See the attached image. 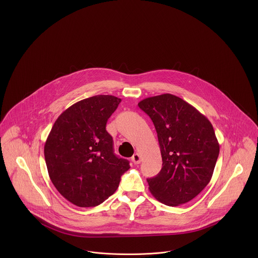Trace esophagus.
Listing matches in <instances>:
<instances>
[{
    "mask_svg": "<svg viewBox=\"0 0 258 258\" xmlns=\"http://www.w3.org/2000/svg\"><path fill=\"white\" fill-rule=\"evenodd\" d=\"M132 160H133V162L135 163V164H139L140 163V161H141V157H140V155L139 154H135L134 156H133V158H132Z\"/></svg>",
    "mask_w": 258,
    "mask_h": 258,
    "instance_id": "34e87169",
    "label": "esophagus"
}]
</instances>
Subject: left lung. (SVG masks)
<instances>
[{"mask_svg": "<svg viewBox=\"0 0 258 258\" xmlns=\"http://www.w3.org/2000/svg\"><path fill=\"white\" fill-rule=\"evenodd\" d=\"M138 106L154 123L162 158L160 173L147 179L151 194L171 207L190 201L211 181L219 157L212 123L171 94L145 98Z\"/></svg>", "mask_w": 258, "mask_h": 258, "instance_id": "left-lung-1", "label": "left lung"}]
</instances>
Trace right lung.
Masks as SVG:
<instances>
[{
	"mask_svg": "<svg viewBox=\"0 0 258 258\" xmlns=\"http://www.w3.org/2000/svg\"><path fill=\"white\" fill-rule=\"evenodd\" d=\"M121 98L98 95L63 111L44 145L50 180L67 200L78 207H95L118 188L131 166L114 154L106 123Z\"/></svg>",
	"mask_w": 258,
	"mask_h": 258,
	"instance_id": "right-lung-1",
	"label": "right lung"
}]
</instances>
